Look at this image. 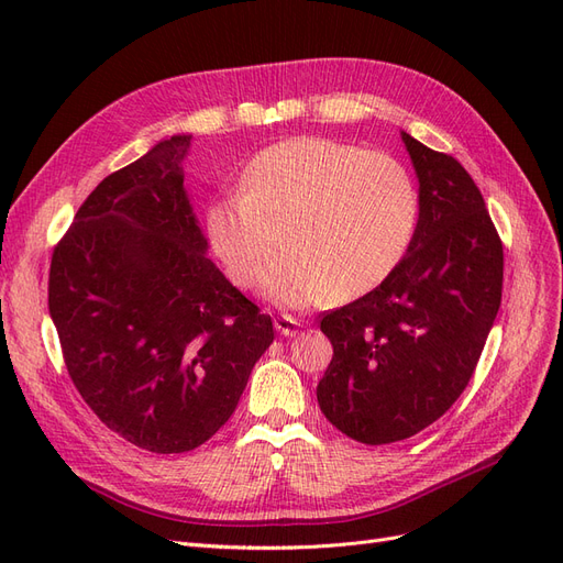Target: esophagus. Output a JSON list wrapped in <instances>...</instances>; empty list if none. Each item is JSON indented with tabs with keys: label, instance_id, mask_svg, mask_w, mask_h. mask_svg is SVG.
<instances>
[{
	"label": "esophagus",
	"instance_id": "34e87169",
	"mask_svg": "<svg viewBox=\"0 0 563 563\" xmlns=\"http://www.w3.org/2000/svg\"><path fill=\"white\" fill-rule=\"evenodd\" d=\"M275 329L286 338L296 335L298 329H300V321L294 319V317H288V314H279V317H275Z\"/></svg>",
	"mask_w": 563,
	"mask_h": 563
}]
</instances>
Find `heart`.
Masks as SVG:
<instances>
[{
  "mask_svg": "<svg viewBox=\"0 0 563 563\" xmlns=\"http://www.w3.org/2000/svg\"><path fill=\"white\" fill-rule=\"evenodd\" d=\"M207 236L230 279L265 288L288 308L335 291L360 298L391 277L420 225V192L408 168L383 152L300 135L255 155L240 192L218 195L203 213Z\"/></svg>",
  "mask_w": 563,
  "mask_h": 563,
  "instance_id": "heart-1",
  "label": "heart"
}]
</instances>
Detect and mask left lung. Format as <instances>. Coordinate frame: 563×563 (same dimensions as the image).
Masks as SVG:
<instances>
[{
    "instance_id": "8db88e82",
    "label": "left lung",
    "mask_w": 563,
    "mask_h": 563,
    "mask_svg": "<svg viewBox=\"0 0 563 563\" xmlns=\"http://www.w3.org/2000/svg\"><path fill=\"white\" fill-rule=\"evenodd\" d=\"M420 183L411 251L371 294L321 317L331 424L368 446L418 434L463 395L503 298V242L463 164L408 133Z\"/></svg>"
}]
</instances>
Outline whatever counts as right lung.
<instances>
[{
	"instance_id": "right-lung-1",
	"label": "right lung",
	"mask_w": 563,
	"mask_h": 563,
	"mask_svg": "<svg viewBox=\"0 0 563 563\" xmlns=\"http://www.w3.org/2000/svg\"><path fill=\"white\" fill-rule=\"evenodd\" d=\"M172 135L84 199L51 255L48 312L91 411L133 446L185 453L234 413L275 340L207 258Z\"/></svg>"
}]
</instances>
